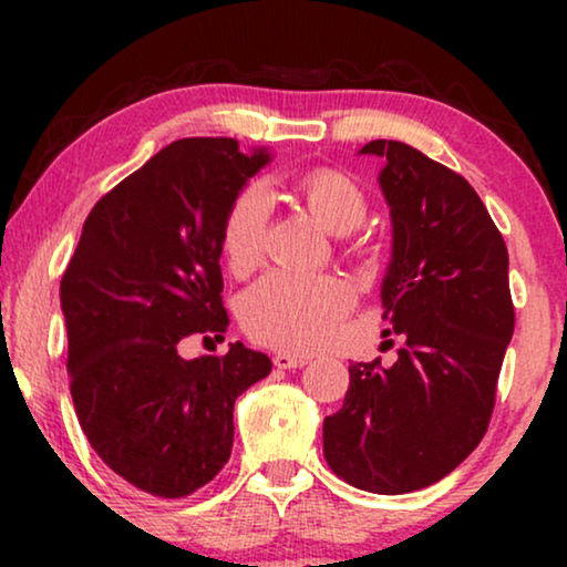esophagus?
Returning <instances> with one entry per match:
<instances>
[{"mask_svg": "<svg viewBox=\"0 0 567 567\" xmlns=\"http://www.w3.org/2000/svg\"><path fill=\"white\" fill-rule=\"evenodd\" d=\"M309 359L307 355H299V353H289V351H281L274 355V363L278 369H301L305 367Z\"/></svg>", "mask_w": 567, "mask_h": 567, "instance_id": "1", "label": "esophagus"}]
</instances>
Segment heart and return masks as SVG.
Here are the masks:
<instances>
[{
  "mask_svg": "<svg viewBox=\"0 0 567 567\" xmlns=\"http://www.w3.org/2000/svg\"><path fill=\"white\" fill-rule=\"evenodd\" d=\"M322 229L348 235L367 219V190L338 167H315L289 183ZM268 224V198L250 185L229 206L221 229V250L235 274H250L262 258ZM351 307V291L330 276L270 274L243 299V324L260 343L286 351H312L336 332Z\"/></svg>",
  "mask_w": 567,
  "mask_h": 567,
  "instance_id": "heart-1",
  "label": "heart"
}]
</instances>
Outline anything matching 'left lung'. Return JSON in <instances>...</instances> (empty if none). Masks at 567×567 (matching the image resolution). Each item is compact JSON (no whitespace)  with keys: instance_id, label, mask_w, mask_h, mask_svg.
I'll return each mask as SVG.
<instances>
[{"instance_id":"left-lung-1","label":"left lung","mask_w":567,"mask_h":567,"mask_svg":"<svg viewBox=\"0 0 567 567\" xmlns=\"http://www.w3.org/2000/svg\"><path fill=\"white\" fill-rule=\"evenodd\" d=\"M392 216L382 281L398 361L351 363L343 408L324 417L330 470L379 495L439 483L483 441L514 336L508 250L475 188L402 142L377 138Z\"/></svg>"}]
</instances>
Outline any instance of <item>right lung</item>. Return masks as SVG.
<instances>
[{"instance_id":"add662e5","label":"right lung","mask_w":567,"mask_h":567,"mask_svg":"<svg viewBox=\"0 0 567 567\" xmlns=\"http://www.w3.org/2000/svg\"><path fill=\"white\" fill-rule=\"evenodd\" d=\"M268 150L181 138L92 208L61 278L69 382L84 436L138 491L185 498L219 475L235 400L270 374L266 353L229 343L183 359L190 336L224 340L221 229Z\"/></svg>"}]
</instances>
